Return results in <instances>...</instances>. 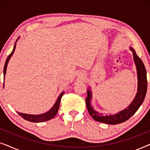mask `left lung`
Segmentation results:
<instances>
[{
	"instance_id": "obj_1",
	"label": "left lung",
	"mask_w": 150,
	"mask_h": 150,
	"mask_svg": "<svg viewBox=\"0 0 150 150\" xmlns=\"http://www.w3.org/2000/svg\"><path fill=\"white\" fill-rule=\"evenodd\" d=\"M130 50L132 52L134 61L136 65L137 71V79H138V87H137V93L134 99L131 102V104L128 107L123 110H121L115 115H102V114L96 112L91 106V100L92 98L91 91L89 89L87 90V97L85 99L86 105L90 115L94 120L97 122L104 123L107 124H118L126 122L130 119L135 112L137 111L141 104L144 101L145 95L147 93V73L145 65L143 61L137 56L136 52L132 47H130Z\"/></svg>"
}]
</instances>
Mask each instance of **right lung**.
Wrapping results in <instances>:
<instances>
[{"instance_id":"obj_1","label":"right lung","mask_w":150,"mask_h":150,"mask_svg":"<svg viewBox=\"0 0 150 150\" xmlns=\"http://www.w3.org/2000/svg\"><path fill=\"white\" fill-rule=\"evenodd\" d=\"M18 38L17 39V40L16 41L15 45L13 46V49L12 50V52H11L8 57L6 59L5 63V66H4V69H3V74H4V79H5V76L6 74V70H7V64L9 63V61L10 58H11L12 55H13V53L14 52L16 49V42L18 40ZM3 87H4V85H3ZM65 92L63 91L61 92L60 95L57 98L56 102L54 104V106H52V108H51L50 110H48V112H45V113L41 114V115H30V114H25V113H22V112H18V113L19 114V115L22 117V118L24 119V120L29 121V122H46V121H48L52 119L53 117H54V116L56 115L57 112H58L59 108V105H60V102L61 100V98L63 94H64Z\"/></svg>"}]
</instances>
